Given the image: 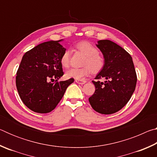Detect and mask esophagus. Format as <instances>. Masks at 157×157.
Masks as SVG:
<instances>
[{"instance_id": "1", "label": "esophagus", "mask_w": 157, "mask_h": 157, "mask_svg": "<svg viewBox=\"0 0 157 157\" xmlns=\"http://www.w3.org/2000/svg\"><path fill=\"white\" fill-rule=\"evenodd\" d=\"M75 82L79 84H84L86 83V80H82V79H75Z\"/></svg>"}]
</instances>
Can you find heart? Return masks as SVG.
Returning a JSON list of instances; mask_svg holds the SVG:
<instances>
[{
  "mask_svg": "<svg viewBox=\"0 0 157 157\" xmlns=\"http://www.w3.org/2000/svg\"><path fill=\"white\" fill-rule=\"evenodd\" d=\"M77 49L86 55L82 68H73L66 73L68 78L82 79L92 72L97 73L102 71L105 66V59L98 54V50L94 45L88 41H81L76 45ZM61 64L64 68H68L71 63L70 50H66L60 59Z\"/></svg>",
  "mask_w": 157,
  "mask_h": 157,
  "instance_id": "b5f03b06",
  "label": "heart"
}]
</instances>
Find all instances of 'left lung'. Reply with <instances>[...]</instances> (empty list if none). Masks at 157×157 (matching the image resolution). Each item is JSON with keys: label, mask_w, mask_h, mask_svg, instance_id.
<instances>
[{"label": "left lung", "mask_w": 157, "mask_h": 157, "mask_svg": "<svg viewBox=\"0 0 157 157\" xmlns=\"http://www.w3.org/2000/svg\"><path fill=\"white\" fill-rule=\"evenodd\" d=\"M96 46L105 63L95 79L103 78L106 81H92L95 91L89 101L97 112L111 114L121 110L130 100L136 88V73L131 55L118 44L100 40Z\"/></svg>", "instance_id": "left-lung-1"}]
</instances>
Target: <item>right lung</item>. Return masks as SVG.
<instances>
[{
  "label": "right lung",
  "instance_id": "1",
  "mask_svg": "<svg viewBox=\"0 0 157 157\" xmlns=\"http://www.w3.org/2000/svg\"><path fill=\"white\" fill-rule=\"evenodd\" d=\"M62 41L39 44L26 52L21 59L16 85L21 100L34 112L52 111L74 82L73 78L57 81L63 75L60 59L66 48L59 44Z\"/></svg>",
  "mask_w": 157,
  "mask_h": 157
}]
</instances>
